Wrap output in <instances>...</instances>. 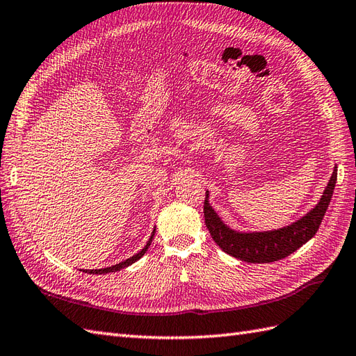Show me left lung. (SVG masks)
Wrapping results in <instances>:
<instances>
[{
  "label": "left lung",
  "instance_id": "left-lung-1",
  "mask_svg": "<svg viewBox=\"0 0 356 356\" xmlns=\"http://www.w3.org/2000/svg\"><path fill=\"white\" fill-rule=\"evenodd\" d=\"M337 184V167L332 172L329 184L321 195L318 204L309 213L302 217L299 221L279 230H270V232H253L241 234L236 230L229 229L225 222L220 220L217 212L211 208L208 200V191L204 197V222L213 241L218 244L222 252L229 253L236 259H241L250 264L273 262L286 258L288 254L296 252L299 247L317 234L321 225L330 198L334 194Z\"/></svg>",
  "mask_w": 356,
  "mask_h": 356
}]
</instances>
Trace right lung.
Here are the masks:
<instances>
[{
  "mask_svg": "<svg viewBox=\"0 0 356 356\" xmlns=\"http://www.w3.org/2000/svg\"><path fill=\"white\" fill-rule=\"evenodd\" d=\"M153 235H154V230H153V234H152L150 239H148V243H147V245L144 247V249L140 250V252H138L136 254L131 256V258H129V259H126V261H122V262L117 264V266H112V267H107V268H100V270H86V273H89V275H106V273H113V271H118V270H121V268H126V267L131 266V264L136 262L139 258H143L144 253L148 250V247H150V244H152ZM83 271H85V270H83Z\"/></svg>",
  "mask_w": 356,
  "mask_h": 356,
  "instance_id": "obj_1",
  "label": "right lung"
}]
</instances>
